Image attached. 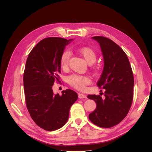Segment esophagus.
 <instances>
[{"label":"esophagus","instance_id":"esophagus-1","mask_svg":"<svg viewBox=\"0 0 152 152\" xmlns=\"http://www.w3.org/2000/svg\"><path fill=\"white\" fill-rule=\"evenodd\" d=\"M79 98H80V99H83V98H87V96H86L85 94H83L79 93Z\"/></svg>","mask_w":152,"mask_h":152}]
</instances>
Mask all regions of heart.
Here are the masks:
<instances>
[{
  "instance_id": "b5f03b06",
  "label": "heart",
  "mask_w": 152,
  "mask_h": 152,
  "mask_svg": "<svg viewBox=\"0 0 152 152\" xmlns=\"http://www.w3.org/2000/svg\"><path fill=\"white\" fill-rule=\"evenodd\" d=\"M77 51L84 58L86 62L89 65L94 63L96 57H97V55H96L94 50L88 47L77 48ZM71 53L70 50H65L62 53L60 59H59V63H60V66L63 70L67 69ZM68 82L75 89L80 91H84L86 89V86L91 83V80L86 75L73 74L68 77Z\"/></svg>"
}]
</instances>
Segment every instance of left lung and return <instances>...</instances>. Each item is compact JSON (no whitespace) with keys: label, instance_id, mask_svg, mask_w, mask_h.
<instances>
[{"label":"left lung","instance_id":"left-lung-1","mask_svg":"<svg viewBox=\"0 0 152 152\" xmlns=\"http://www.w3.org/2000/svg\"><path fill=\"white\" fill-rule=\"evenodd\" d=\"M99 44L104 67L97 85L104 89V99L91 94L96 108L89 115L90 121L101 127L116 126L126 117L133 99L134 77L126 54L113 41L104 37H92Z\"/></svg>","mask_w":152,"mask_h":152}]
</instances>
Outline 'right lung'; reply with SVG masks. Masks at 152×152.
I'll return each mask as SVG.
<instances>
[{"mask_svg": "<svg viewBox=\"0 0 152 152\" xmlns=\"http://www.w3.org/2000/svg\"><path fill=\"white\" fill-rule=\"evenodd\" d=\"M73 39L45 38L30 53L23 75L27 109L35 123L43 129L52 131L66 123L72 105L78 98L75 91L66 89L54 94L53 86L59 80L61 55Z\"/></svg>", "mask_w": 152, "mask_h": 152, "instance_id": "add662e5", "label": "right lung"}]
</instances>
